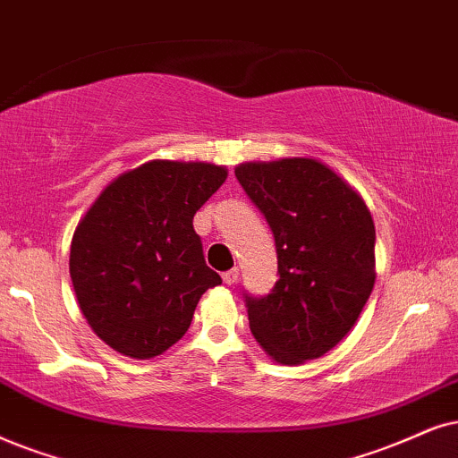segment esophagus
Here are the masks:
<instances>
[{
	"mask_svg": "<svg viewBox=\"0 0 458 458\" xmlns=\"http://www.w3.org/2000/svg\"><path fill=\"white\" fill-rule=\"evenodd\" d=\"M222 279L225 285H234L236 281H239V268H233V270H225L222 275Z\"/></svg>",
	"mask_w": 458,
	"mask_h": 458,
	"instance_id": "esophagus-1",
	"label": "esophagus"
}]
</instances>
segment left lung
<instances>
[{"instance_id": "1", "label": "left lung", "mask_w": 458, "mask_h": 458, "mask_svg": "<svg viewBox=\"0 0 458 458\" xmlns=\"http://www.w3.org/2000/svg\"><path fill=\"white\" fill-rule=\"evenodd\" d=\"M234 175L275 234L279 281L247 300L249 327L283 366L351 332L376 281L374 219L361 194L317 158L242 162Z\"/></svg>"}]
</instances>
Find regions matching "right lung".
<instances>
[{"instance_id":"obj_1","label":"right lung","mask_w":458,"mask_h":458,"mask_svg":"<svg viewBox=\"0 0 458 458\" xmlns=\"http://www.w3.org/2000/svg\"><path fill=\"white\" fill-rule=\"evenodd\" d=\"M225 177L213 162L149 160L115 177L80 219L69 275L92 332L114 351L162 355L188 332L202 293L222 283L192 219Z\"/></svg>"}]
</instances>
